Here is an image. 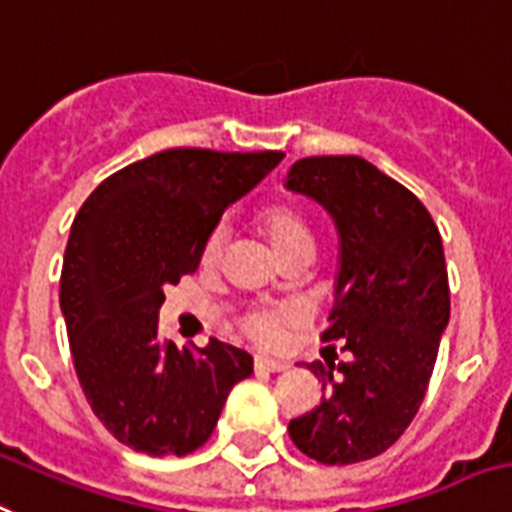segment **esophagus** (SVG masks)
<instances>
[{
    "mask_svg": "<svg viewBox=\"0 0 512 512\" xmlns=\"http://www.w3.org/2000/svg\"><path fill=\"white\" fill-rule=\"evenodd\" d=\"M255 368H257V371H268V373H284L286 368H289V363H284V360H273V357L257 355L255 357Z\"/></svg>",
    "mask_w": 512,
    "mask_h": 512,
    "instance_id": "34e87169",
    "label": "esophagus"
}]
</instances>
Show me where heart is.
Returning <instances> with one entry per match:
<instances>
[{
    "instance_id": "b5f03b06",
    "label": "heart",
    "mask_w": 512,
    "mask_h": 512,
    "mask_svg": "<svg viewBox=\"0 0 512 512\" xmlns=\"http://www.w3.org/2000/svg\"><path fill=\"white\" fill-rule=\"evenodd\" d=\"M263 226L268 231L273 247L286 255L297 247H313V231L307 226L305 215L299 213V207H294L292 202H273L263 210ZM228 226L226 223H218V226L207 234L205 244H202V260L205 263H215L223 252V244H226ZM299 318V310L294 305H281V307H252L242 315V328L247 331L257 344H276L284 334L286 323H292Z\"/></svg>"
}]
</instances>
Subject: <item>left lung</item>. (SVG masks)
<instances>
[{
    "label": "left lung",
    "mask_w": 512,
    "mask_h": 512,
    "mask_svg": "<svg viewBox=\"0 0 512 512\" xmlns=\"http://www.w3.org/2000/svg\"><path fill=\"white\" fill-rule=\"evenodd\" d=\"M286 189L315 199L339 231L334 310L321 334L350 363L307 368L323 378L321 405L289 421L299 452L350 465L389 450L418 413L450 323L442 236L413 191L355 155L297 160Z\"/></svg>",
    "instance_id": "8db88e82"
}]
</instances>
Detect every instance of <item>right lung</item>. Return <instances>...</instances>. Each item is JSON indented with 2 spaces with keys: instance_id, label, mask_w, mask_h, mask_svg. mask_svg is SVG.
I'll list each match as a JSON object with an SVG mask.
<instances>
[{
  "instance_id": "1",
  "label": "right lung",
  "mask_w": 512,
  "mask_h": 512,
  "mask_svg": "<svg viewBox=\"0 0 512 512\" xmlns=\"http://www.w3.org/2000/svg\"><path fill=\"white\" fill-rule=\"evenodd\" d=\"M284 152L178 147L105 178L78 210L65 247L60 307L76 376L102 426L152 458L210 439L252 357L210 339L178 350L157 331L165 286L194 273L231 202Z\"/></svg>"
}]
</instances>
